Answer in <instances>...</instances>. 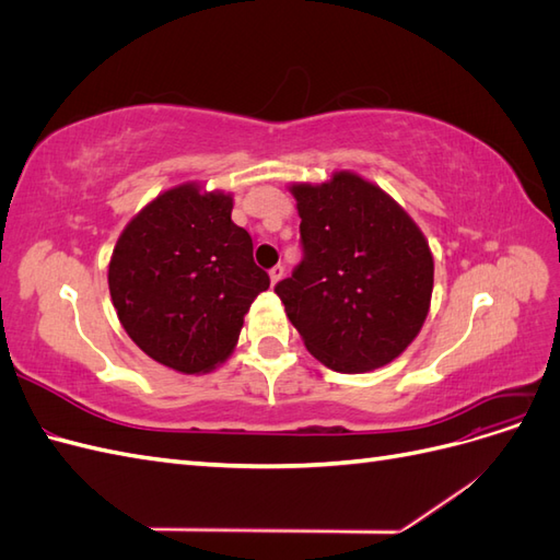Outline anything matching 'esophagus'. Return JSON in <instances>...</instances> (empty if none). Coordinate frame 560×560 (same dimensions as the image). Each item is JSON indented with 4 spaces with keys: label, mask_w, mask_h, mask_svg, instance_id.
<instances>
[{
    "label": "esophagus",
    "mask_w": 560,
    "mask_h": 560,
    "mask_svg": "<svg viewBox=\"0 0 560 560\" xmlns=\"http://www.w3.org/2000/svg\"><path fill=\"white\" fill-rule=\"evenodd\" d=\"M270 282H273V284H278L282 278H284V266L282 264H276L273 268H270Z\"/></svg>",
    "instance_id": "34e87169"
}]
</instances>
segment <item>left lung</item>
Here are the masks:
<instances>
[{
    "label": "left lung",
    "mask_w": 560,
    "mask_h": 560,
    "mask_svg": "<svg viewBox=\"0 0 560 560\" xmlns=\"http://www.w3.org/2000/svg\"><path fill=\"white\" fill-rule=\"evenodd\" d=\"M303 257L276 284L308 352L343 374L406 350L430 311L434 261L425 235L371 182L336 173L294 184Z\"/></svg>",
    "instance_id": "left-lung-1"
}]
</instances>
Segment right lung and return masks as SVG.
<instances>
[{
    "instance_id": "right-lung-1",
    "label": "right lung",
    "mask_w": 560,
    "mask_h": 560,
    "mask_svg": "<svg viewBox=\"0 0 560 560\" xmlns=\"http://www.w3.org/2000/svg\"><path fill=\"white\" fill-rule=\"evenodd\" d=\"M231 210V196L177 186L132 219L112 254L109 294L124 329L182 374L229 358L252 301L270 284Z\"/></svg>"
}]
</instances>
